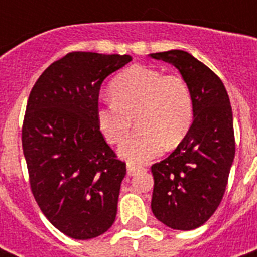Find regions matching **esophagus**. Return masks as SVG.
<instances>
[{
	"mask_svg": "<svg viewBox=\"0 0 257 257\" xmlns=\"http://www.w3.org/2000/svg\"><path fill=\"white\" fill-rule=\"evenodd\" d=\"M141 169V167H139V165H135V164H131V163H128V165H126V172H128L129 176L135 175L136 172H139Z\"/></svg>",
	"mask_w": 257,
	"mask_h": 257,
	"instance_id": "34e87169",
	"label": "esophagus"
}]
</instances>
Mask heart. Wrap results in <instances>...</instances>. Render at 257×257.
Listing matches in <instances>:
<instances>
[{"label": "heart", "mask_w": 257, "mask_h": 257, "mask_svg": "<svg viewBox=\"0 0 257 257\" xmlns=\"http://www.w3.org/2000/svg\"><path fill=\"white\" fill-rule=\"evenodd\" d=\"M113 100L97 108V124L110 144H121L137 121V131L120 148L131 163H143L183 140L193 121V97L183 77L144 65L121 72L110 84Z\"/></svg>", "instance_id": "1"}]
</instances>
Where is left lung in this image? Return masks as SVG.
<instances>
[{"label": "left lung", "mask_w": 257, "mask_h": 257, "mask_svg": "<svg viewBox=\"0 0 257 257\" xmlns=\"http://www.w3.org/2000/svg\"><path fill=\"white\" fill-rule=\"evenodd\" d=\"M175 65L191 89L193 122L177 148L151 167L153 215L167 227L191 231L203 225L223 200L235 157L229 97L219 76L184 50L152 53Z\"/></svg>", "instance_id": "left-lung-1"}]
</instances>
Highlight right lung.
<instances>
[{"mask_svg":"<svg viewBox=\"0 0 257 257\" xmlns=\"http://www.w3.org/2000/svg\"><path fill=\"white\" fill-rule=\"evenodd\" d=\"M129 54L70 52L38 77L28 98L22 149L34 199L72 239L88 240L114 223L126 164L97 124L98 93Z\"/></svg>","mask_w":257,"mask_h":257,"instance_id":"1","label":"right lung"}]
</instances>
